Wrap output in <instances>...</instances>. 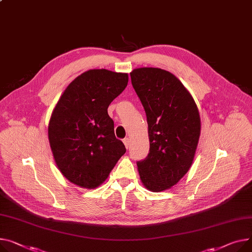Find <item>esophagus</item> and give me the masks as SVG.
I'll use <instances>...</instances> for the list:
<instances>
[{"label":"esophagus","instance_id":"1","mask_svg":"<svg viewBox=\"0 0 252 252\" xmlns=\"http://www.w3.org/2000/svg\"><path fill=\"white\" fill-rule=\"evenodd\" d=\"M124 144H125L126 148L127 149V148L129 147V139H128V138H126V139H124Z\"/></svg>","mask_w":252,"mask_h":252}]
</instances>
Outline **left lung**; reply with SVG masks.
<instances>
[{
	"mask_svg": "<svg viewBox=\"0 0 252 252\" xmlns=\"http://www.w3.org/2000/svg\"><path fill=\"white\" fill-rule=\"evenodd\" d=\"M129 74L147 115L150 141L147 158L137 163L141 181L151 191L169 189L193 162L200 135L197 106L168 71L139 68Z\"/></svg>",
	"mask_w": 252,
	"mask_h": 252,
	"instance_id": "8db88e82",
	"label": "left lung"
}]
</instances>
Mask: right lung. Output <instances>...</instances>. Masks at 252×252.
I'll return each mask as SVG.
<instances>
[{"mask_svg":"<svg viewBox=\"0 0 252 252\" xmlns=\"http://www.w3.org/2000/svg\"><path fill=\"white\" fill-rule=\"evenodd\" d=\"M126 73L89 70L65 88L48 124V141L61 173L83 189L102 184L126 147L114 135L107 108L126 87Z\"/></svg>","mask_w":252,"mask_h":252,"instance_id":"right-lung-1","label":"right lung"}]
</instances>
